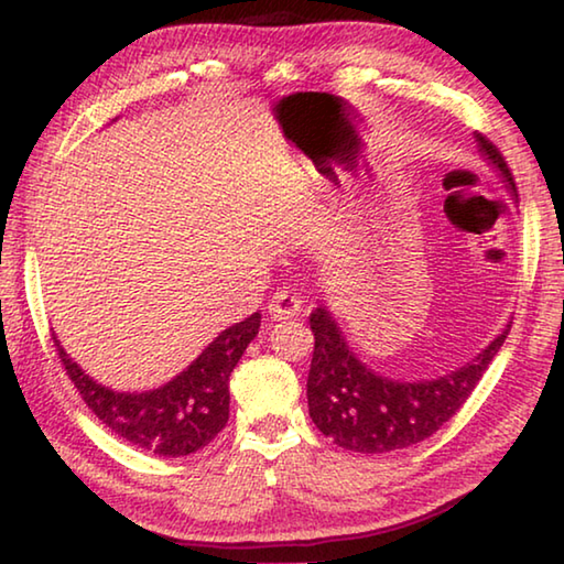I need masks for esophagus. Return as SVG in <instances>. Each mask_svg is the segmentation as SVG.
I'll return each mask as SVG.
<instances>
[{"instance_id":"1","label":"esophagus","mask_w":564,"mask_h":564,"mask_svg":"<svg viewBox=\"0 0 564 564\" xmlns=\"http://www.w3.org/2000/svg\"><path fill=\"white\" fill-rule=\"evenodd\" d=\"M299 313H301V301L295 299V295H291V293L281 291V293H275L273 299L269 301V316L273 321L293 318V316H299Z\"/></svg>"}]
</instances>
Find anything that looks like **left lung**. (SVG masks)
<instances>
[{
	"mask_svg": "<svg viewBox=\"0 0 564 564\" xmlns=\"http://www.w3.org/2000/svg\"><path fill=\"white\" fill-rule=\"evenodd\" d=\"M475 141L518 204V188L500 151L482 133H475ZM308 321L316 336L308 370V413L333 443L368 455L400 451L441 431L470 398L510 333V326H505L473 360L451 373L393 380L376 373L352 352L326 305L313 311Z\"/></svg>",
	"mask_w": 564,
	"mask_h": 564,
	"instance_id": "left-lung-1",
	"label": "left lung"
}]
</instances>
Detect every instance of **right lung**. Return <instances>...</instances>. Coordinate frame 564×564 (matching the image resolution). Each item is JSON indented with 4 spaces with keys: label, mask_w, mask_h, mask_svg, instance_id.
<instances>
[{
    "label": "right lung",
    "mask_w": 564,
    "mask_h": 564,
    "mask_svg": "<svg viewBox=\"0 0 564 564\" xmlns=\"http://www.w3.org/2000/svg\"><path fill=\"white\" fill-rule=\"evenodd\" d=\"M261 328L256 311L234 323L208 343L202 356L191 360L169 383L141 393H119L84 373L54 336L66 376L79 390L84 403L113 435L161 457H181L202 451L228 423V378Z\"/></svg>",
    "instance_id": "1"
}]
</instances>
